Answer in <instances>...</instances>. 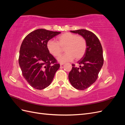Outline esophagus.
<instances>
[{"mask_svg": "<svg viewBox=\"0 0 125 125\" xmlns=\"http://www.w3.org/2000/svg\"><path fill=\"white\" fill-rule=\"evenodd\" d=\"M63 64H65V63H63V62H60V66H62Z\"/></svg>", "mask_w": 125, "mask_h": 125, "instance_id": "1", "label": "esophagus"}]
</instances>
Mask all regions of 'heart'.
I'll use <instances>...</instances> for the list:
<instances>
[{"label":"heart","instance_id":"b5f03b06","mask_svg":"<svg viewBox=\"0 0 125 125\" xmlns=\"http://www.w3.org/2000/svg\"><path fill=\"white\" fill-rule=\"evenodd\" d=\"M48 52L54 57L59 56L65 47V54L59 56L58 60L63 62L71 61L74 58L79 60L84 55L87 47L85 39L81 36H78L69 32L62 34L57 39V42L50 40L47 44Z\"/></svg>","mask_w":125,"mask_h":125}]
</instances>
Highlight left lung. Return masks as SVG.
<instances>
[{
  "label": "left lung",
  "mask_w": 125,
  "mask_h": 125,
  "mask_svg": "<svg viewBox=\"0 0 125 125\" xmlns=\"http://www.w3.org/2000/svg\"><path fill=\"white\" fill-rule=\"evenodd\" d=\"M78 33L85 39L87 44L83 57L77 62L79 67L73 64L68 78L74 88L84 90L95 82L104 62L103 49L97 37L92 32L84 29L70 31Z\"/></svg>",
  "instance_id": "obj_1"
}]
</instances>
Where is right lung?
<instances>
[{"label": "right lung", "instance_id": "right-lung-1", "mask_svg": "<svg viewBox=\"0 0 125 125\" xmlns=\"http://www.w3.org/2000/svg\"><path fill=\"white\" fill-rule=\"evenodd\" d=\"M60 33L40 29L29 33L22 42L19 63L23 77L33 88L42 90L48 86L59 68V63L48 52L47 44Z\"/></svg>", "mask_w": 125, "mask_h": 125}]
</instances>
